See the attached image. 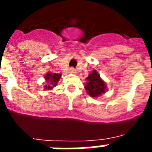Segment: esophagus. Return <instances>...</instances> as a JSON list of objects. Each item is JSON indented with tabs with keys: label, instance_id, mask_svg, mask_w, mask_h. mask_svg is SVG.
Segmentation results:
<instances>
[{
	"label": "esophagus",
	"instance_id": "1",
	"mask_svg": "<svg viewBox=\"0 0 152 152\" xmlns=\"http://www.w3.org/2000/svg\"><path fill=\"white\" fill-rule=\"evenodd\" d=\"M69 72L72 73V74H75V73H76V69H75L74 67H71L70 69H69Z\"/></svg>",
	"mask_w": 152,
	"mask_h": 152
}]
</instances>
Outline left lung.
I'll return each instance as SVG.
<instances>
[{
    "label": "left lung",
    "instance_id": "8db88e82",
    "mask_svg": "<svg viewBox=\"0 0 152 152\" xmlns=\"http://www.w3.org/2000/svg\"><path fill=\"white\" fill-rule=\"evenodd\" d=\"M86 80H88V82L86 83L85 88L89 96L96 97L100 96L102 93H104L105 91L104 82L100 78L99 74L96 71H93L86 78Z\"/></svg>",
    "mask_w": 152,
    "mask_h": 152
}]
</instances>
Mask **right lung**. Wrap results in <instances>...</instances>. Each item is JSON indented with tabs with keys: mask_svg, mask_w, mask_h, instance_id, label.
<instances>
[{
	"mask_svg": "<svg viewBox=\"0 0 152 152\" xmlns=\"http://www.w3.org/2000/svg\"><path fill=\"white\" fill-rule=\"evenodd\" d=\"M61 75L60 74H52V73H48L45 76V79L48 82V85L45 86L46 89H51L53 88L54 86H56L57 85V83L59 80Z\"/></svg>",
	"mask_w": 152,
	"mask_h": 152,
	"instance_id": "right-lung-1",
	"label": "right lung"
}]
</instances>
